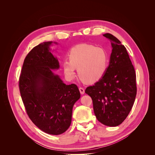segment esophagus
Wrapping results in <instances>:
<instances>
[{
    "mask_svg": "<svg viewBox=\"0 0 155 155\" xmlns=\"http://www.w3.org/2000/svg\"><path fill=\"white\" fill-rule=\"evenodd\" d=\"M79 92H80V93L81 94H84V93H85V90H84L83 88L79 87Z\"/></svg>",
    "mask_w": 155,
    "mask_h": 155,
    "instance_id": "esophagus-1",
    "label": "esophagus"
}]
</instances>
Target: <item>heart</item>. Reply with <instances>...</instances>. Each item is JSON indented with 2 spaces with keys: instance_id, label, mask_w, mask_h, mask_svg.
Returning <instances> with one entry per match:
<instances>
[{
  "instance_id": "1",
  "label": "heart",
  "mask_w": 155,
  "mask_h": 155,
  "mask_svg": "<svg viewBox=\"0 0 155 155\" xmlns=\"http://www.w3.org/2000/svg\"><path fill=\"white\" fill-rule=\"evenodd\" d=\"M68 61H64L62 67L65 76L69 80L76 76L87 83H94L104 76L109 64L106 51L101 47L88 44L74 46L68 54Z\"/></svg>"
}]
</instances>
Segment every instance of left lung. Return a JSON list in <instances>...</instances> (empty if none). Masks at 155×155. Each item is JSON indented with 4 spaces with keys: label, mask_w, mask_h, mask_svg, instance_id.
<instances>
[{
    "label": "left lung",
    "mask_w": 155,
    "mask_h": 155,
    "mask_svg": "<svg viewBox=\"0 0 155 155\" xmlns=\"http://www.w3.org/2000/svg\"><path fill=\"white\" fill-rule=\"evenodd\" d=\"M111 43L112 53L104 76L85 93L92 100L97 120L107 126L120 125L132 109L137 95L136 74L125 46L110 34L104 35Z\"/></svg>",
    "instance_id": "1"
}]
</instances>
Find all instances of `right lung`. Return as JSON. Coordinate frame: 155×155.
<instances>
[{"label":"right lung","mask_w":155,"mask_h":155,"mask_svg":"<svg viewBox=\"0 0 155 155\" xmlns=\"http://www.w3.org/2000/svg\"><path fill=\"white\" fill-rule=\"evenodd\" d=\"M52 43H41L28 54L18 87L32 122L46 133L58 135L71 124L73 106L81 95L76 85H67L51 70L59 68L58 59L50 52Z\"/></svg>","instance_id":"1"}]
</instances>
